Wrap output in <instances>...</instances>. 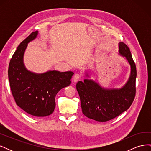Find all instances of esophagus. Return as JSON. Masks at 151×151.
<instances>
[{
    "label": "esophagus",
    "mask_w": 151,
    "mask_h": 151,
    "mask_svg": "<svg viewBox=\"0 0 151 151\" xmlns=\"http://www.w3.org/2000/svg\"><path fill=\"white\" fill-rule=\"evenodd\" d=\"M81 78V75L79 74H76L73 77V81H74V83H77V81L79 80Z\"/></svg>",
    "instance_id": "34e87169"
}]
</instances>
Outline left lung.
<instances>
[{"instance_id":"8db88e82","label":"left lung","mask_w":151,"mask_h":151,"mask_svg":"<svg viewBox=\"0 0 151 151\" xmlns=\"http://www.w3.org/2000/svg\"><path fill=\"white\" fill-rule=\"evenodd\" d=\"M119 54L126 58L130 65V75L121 88H104L94 80L85 79L79 81L76 89L79 93L82 111L90 119L104 122L113 119L127 110L135 96L136 66L129 48L120 42ZM86 76L89 77L88 73Z\"/></svg>"}]
</instances>
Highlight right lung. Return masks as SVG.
<instances>
[{
    "label": "right lung",
    "mask_w": 151,
    "mask_h": 151,
    "mask_svg": "<svg viewBox=\"0 0 151 151\" xmlns=\"http://www.w3.org/2000/svg\"><path fill=\"white\" fill-rule=\"evenodd\" d=\"M38 34V31L33 32L17 47L9 65L8 77L17 106L32 116L44 117L53 112L57 94L71 84L74 72L49 70L36 74L26 69L23 60L25 50Z\"/></svg>",
    "instance_id": "1"
}]
</instances>
